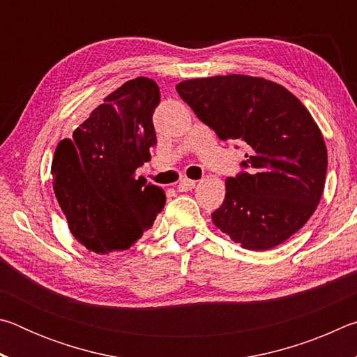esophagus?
Segmentation results:
<instances>
[{"instance_id":"1","label":"esophagus","mask_w":357,"mask_h":357,"mask_svg":"<svg viewBox=\"0 0 357 357\" xmlns=\"http://www.w3.org/2000/svg\"><path fill=\"white\" fill-rule=\"evenodd\" d=\"M193 187H195V181H192L189 178H184V179H181V183L178 184V190L179 192H189V190L193 189Z\"/></svg>"}]
</instances>
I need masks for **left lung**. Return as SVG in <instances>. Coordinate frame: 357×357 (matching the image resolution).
<instances>
[{"mask_svg":"<svg viewBox=\"0 0 357 357\" xmlns=\"http://www.w3.org/2000/svg\"><path fill=\"white\" fill-rule=\"evenodd\" d=\"M176 91L220 140L249 144L245 172L225 181L214 225L249 250H269L305 225L321 200L328 151L294 94L266 78L217 75Z\"/></svg>","mask_w":357,"mask_h":357,"instance_id":"obj_1","label":"left lung"}]
</instances>
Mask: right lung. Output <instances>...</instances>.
Masks as SVG:
<instances>
[{
  "label": "right lung",
  "mask_w": 357,
  "mask_h": 357,
  "mask_svg": "<svg viewBox=\"0 0 357 357\" xmlns=\"http://www.w3.org/2000/svg\"><path fill=\"white\" fill-rule=\"evenodd\" d=\"M160 102L154 80L138 77L59 142L52 162L53 190L78 243L99 255L128 250L165 206L160 187L135 170L155 146L153 113Z\"/></svg>",
  "instance_id": "obj_1"
}]
</instances>
